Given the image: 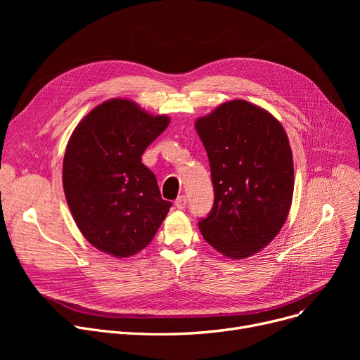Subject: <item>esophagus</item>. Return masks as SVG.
Listing matches in <instances>:
<instances>
[{"label": "esophagus", "instance_id": "obj_1", "mask_svg": "<svg viewBox=\"0 0 360 360\" xmlns=\"http://www.w3.org/2000/svg\"><path fill=\"white\" fill-rule=\"evenodd\" d=\"M186 202H188V200H186V197H185V195H181V197H178V198L175 200V205H176V209H179V210H185Z\"/></svg>", "mask_w": 360, "mask_h": 360}]
</instances>
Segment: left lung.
<instances>
[{
    "label": "left lung",
    "mask_w": 360,
    "mask_h": 360,
    "mask_svg": "<svg viewBox=\"0 0 360 360\" xmlns=\"http://www.w3.org/2000/svg\"><path fill=\"white\" fill-rule=\"evenodd\" d=\"M210 162L213 209L198 228L224 257L247 258L276 238L293 197V158L285 128L270 112L236 99L198 118Z\"/></svg>",
    "instance_id": "1"
}]
</instances>
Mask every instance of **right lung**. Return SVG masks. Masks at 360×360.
<instances>
[{"mask_svg": "<svg viewBox=\"0 0 360 360\" xmlns=\"http://www.w3.org/2000/svg\"><path fill=\"white\" fill-rule=\"evenodd\" d=\"M169 122L131 101L110 99L72 131L63 163L64 193L80 232L99 251L134 255L165 220L172 202L162 200L141 155Z\"/></svg>", "mask_w": 360, "mask_h": 360, "instance_id": "right-lung-1", "label": "right lung"}]
</instances>
